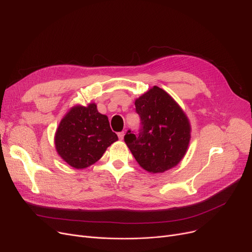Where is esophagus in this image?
Returning a JSON list of instances; mask_svg holds the SVG:
<instances>
[{
  "instance_id": "obj_1",
  "label": "esophagus",
  "mask_w": 252,
  "mask_h": 252,
  "mask_svg": "<svg viewBox=\"0 0 252 252\" xmlns=\"http://www.w3.org/2000/svg\"><path fill=\"white\" fill-rule=\"evenodd\" d=\"M119 140H124V137H125V131H121V133L117 134Z\"/></svg>"
}]
</instances>
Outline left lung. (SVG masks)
Returning a JSON list of instances; mask_svg holds the SVG:
<instances>
[{
  "label": "left lung",
  "instance_id": "obj_1",
  "mask_svg": "<svg viewBox=\"0 0 252 252\" xmlns=\"http://www.w3.org/2000/svg\"><path fill=\"white\" fill-rule=\"evenodd\" d=\"M142 128L136 136L128 130L125 142L142 168L157 174L175 167L188 150L189 119L169 94L157 86L135 101Z\"/></svg>",
  "mask_w": 252,
  "mask_h": 252
}]
</instances>
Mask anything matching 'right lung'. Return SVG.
Segmentation results:
<instances>
[{
	"label": "right lung",
	"instance_id": "1",
	"mask_svg": "<svg viewBox=\"0 0 252 252\" xmlns=\"http://www.w3.org/2000/svg\"><path fill=\"white\" fill-rule=\"evenodd\" d=\"M117 140L108 117L97 110L95 103L71 107L61 119L54 139L58 155L76 169L97 162Z\"/></svg>",
	"mask_w": 252,
	"mask_h": 252
}]
</instances>
